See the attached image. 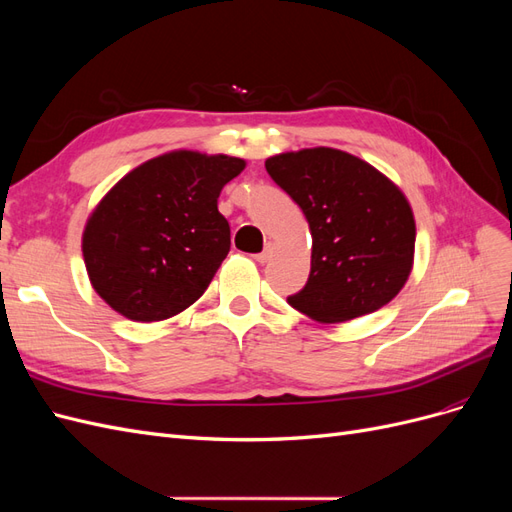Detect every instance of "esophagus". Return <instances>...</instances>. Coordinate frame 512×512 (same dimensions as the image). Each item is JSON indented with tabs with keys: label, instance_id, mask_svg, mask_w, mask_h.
<instances>
[{
	"label": "esophagus",
	"instance_id": "34e87169",
	"mask_svg": "<svg viewBox=\"0 0 512 512\" xmlns=\"http://www.w3.org/2000/svg\"><path fill=\"white\" fill-rule=\"evenodd\" d=\"M271 256H273V247H271V245H267L265 250H262L260 254H256V256H254V260H256V262H260V265H265V262H269V260H271Z\"/></svg>",
	"mask_w": 512,
	"mask_h": 512
}]
</instances>
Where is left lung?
Listing matches in <instances>:
<instances>
[{
    "mask_svg": "<svg viewBox=\"0 0 512 512\" xmlns=\"http://www.w3.org/2000/svg\"><path fill=\"white\" fill-rule=\"evenodd\" d=\"M265 166L312 232V271L288 303L318 322H346L395 299L416 241L404 192L365 160L331 147L280 153Z\"/></svg>",
    "mask_w": 512,
    "mask_h": 512,
    "instance_id": "obj_1",
    "label": "left lung"
}]
</instances>
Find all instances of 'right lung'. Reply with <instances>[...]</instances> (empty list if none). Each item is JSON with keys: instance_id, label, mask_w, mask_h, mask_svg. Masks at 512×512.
<instances>
[{"instance_id": "1", "label": "right lung", "mask_w": 512, "mask_h": 512, "mask_svg": "<svg viewBox=\"0 0 512 512\" xmlns=\"http://www.w3.org/2000/svg\"><path fill=\"white\" fill-rule=\"evenodd\" d=\"M243 168L241 158L181 149L115 183L83 232L89 282L115 312L156 322L200 299L230 250L218 198Z\"/></svg>"}]
</instances>
